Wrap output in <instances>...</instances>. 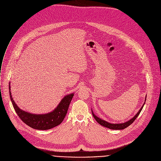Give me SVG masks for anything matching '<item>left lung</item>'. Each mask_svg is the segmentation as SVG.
<instances>
[{"instance_id": "8db88e82", "label": "left lung", "mask_w": 161, "mask_h": 161, "mask_svg": "<svg viewBox=\"0 0 161 161\" xmlns=\"http://www.w3.org/2000/svg\"><path fill=\"white\" fill-rule=\"evenodd\" d=\"M146 97H147V96H146ZM145 101H146V99L145 100V103H144V104L143 105V106L142 107V108L140 109V110L138 111V112L131 119H130V120H128V121H127V122H124V123H121V124H112V123L108 122H107V121H105V120H103V119H100V118L98 117L97 116H96V115H94V114L93 113L92 111V114L94 118L95 119V120H96V121H97L100 125H103V126H104V127H105L109 128V129H111V130H124V129H125V128H126L127 127L130 125L135 120V119L138 117V116L139 114H140V112H141V111H142V108H143V106H144V105H145Z\"/></svg>"}]
</instances>
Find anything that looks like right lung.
<instances>
[{
    "mask_svg": "<svg viewBox=\"0 0 161 161\" xmlns=\"http://www.w3.org/2000/svg\"><path fill=\"white\" fill-rule=\"evenodd\" d=\"M9 84L10 98L16 114L21 120L31 128L39 130H50L59 125L65 119L69 107L74 93L68 94L64 97L57 107L51 112L46 114H33L23 111L15 103L11 96Z\"/></svg>",
    "mask_w": 161,
    "mask_h": 161,
    "instance_id": "right-lung-1",
    "label": "right lung"
}]
</instances>
